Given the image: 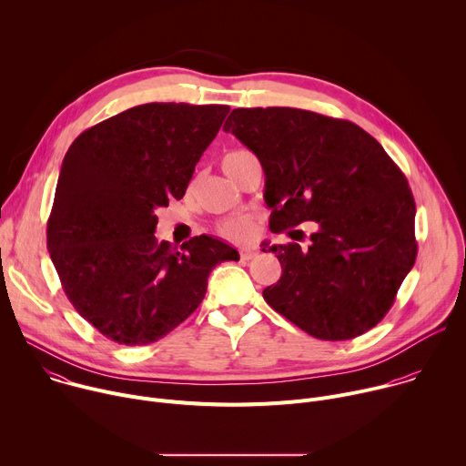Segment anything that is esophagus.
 <instances>
[{
    "mask_svg": "<svg viewBox=\"0 0 466 466\" xmlns=\"http://www.w3.org/2000/svg\"><path fill=\"white\" fill-rule=\"evenodd\" d=\"M256 256H258V248H254V247H248V248L239 250V258H241L243 261H248V259H252V258H256Z\"/></svg>",
    "mask_w": 466,
    "mask_h": 466,
    "instance_id": "obj_1",
    "label": "esophagus"
}]
</instances>
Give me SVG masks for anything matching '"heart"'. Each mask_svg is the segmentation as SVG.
I'll use <instances>...</instances> for the list:
<instances>
[{"label":"heart","mask_w":466,"mask_h":466,"mask_svg":"<svg viewBox=\"0 0 466 466\" xmlns=\"http://www.w3.org/2000/svg\"><path fill=\"white\" fill-rule=\"evenodd\" d=\"M250 155L248 151H234V153H228L225 158H223V169L227 175L232 173L234 166L238 160H241L243 157ZM252 230V225H250V219L247 218H241V216H236V218H228V219H223L219 225H218V232L227 238V239H232V241H241V239H247L248 234Z\"/></svg>","instance_id":"heart-1"}]
</instances>
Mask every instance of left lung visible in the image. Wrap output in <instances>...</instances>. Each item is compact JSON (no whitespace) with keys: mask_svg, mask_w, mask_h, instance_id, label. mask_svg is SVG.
<instances>
[{"mask_svg":"<svg viewBox=\"0 0 466 466\" xmlns=\"http://www.w3.org/2000/svg\"><path fill=\"white\" fill-rule=\"evenodd\" d=\"M223 128L263 167L271 232L304 236L291 228L317 223L306 245L269 247L282 277L265 302L324 341L374 328L417 259V207L400 167L356 123L309 110L236 108Z\"/></svg>","mask_w":466,"mask_h":466,"instance_id":"8db88e82","label":"left lung"}]
</instances>
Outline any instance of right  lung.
Returning a JSON list of instances; mask_svg holds the SVG:
<instances>
[{
    "instance_id": "obj_1",
    "label": "right lung",
    "mask_w": 466,
    "mask_h": 466,
    "mask_svg": "<svg viewBox=\"0 0 466 466\" xmlns=\"http://www.w3.org/2000/svg\"><path fill=\"white\" fill-rule=\"evenodd\" d=\"M230 106L147 103L116 114L66 153L47 219V250L77 313L119 345H149L186 320L212 269L239 259L195 236L158 243L157 208L182 198Z\"/></svg>"
}]
</instances>
